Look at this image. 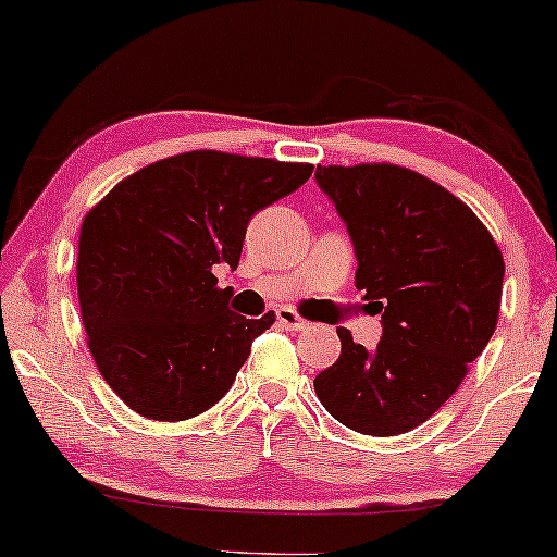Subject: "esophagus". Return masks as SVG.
Instances as JSON below:
<instances>
[{"mask_svg": "<svg viewBox=\"0 0 557 557\" xmlns=\"http://www.w3.org/2000/svg\"><path fill=\"white\" fill-rule=\"evenodd\" d=\"M276 320L281 327H286V331H307V327H310V322L301 320L299 314L292 310V307H278Z\"/></svg>", "mask_w": 557, "mask_h": 557, "instance_id": "esophagus-1", "label": "esophagus"}]
</instances>
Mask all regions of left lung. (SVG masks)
<instances>
[{"label":"left lung","mask_w":557,"mask_h":557,"mask_svg":"<svg viewBox=\"0 0 557 557\" xmlns=\"http://www.w3.org/2000/svg\"><path fill=\"white\" fill-rule=\"evenodd\" d=\"M354 243L356 289L382 314L367 351L338 327L341 356L314 393L335 421L395 436L457 393L496 331L504 258L491 232L442 185L397 164L318 168Z\"/></svg>","instance_id":"obj_1"}]
</instances>
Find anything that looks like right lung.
Listing matches in <instances>:
<instances>
[{
  "label": "right lung",
  "mask_w": 557,
  "mask_h": 557,
  "mask_svg": "<svg viewBox=\"0 0 557 557\" xmlns=\"http://www.w3.org/2000/svg\"><path fill=\"white\" fill-rule=\"evenodd\" d=\"M312 164L185 152L121 181L85 216L77 289L89 354L128 408L185 421L222 400L276 322L230 310L235 271L256 211L294 194Z\"/></svg>",
  "instance_id": "obj_1"
}]
</instances>
